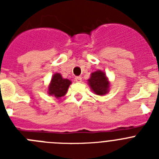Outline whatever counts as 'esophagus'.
<instances>
[{
	"label": "esophagus",
	"instance_id": "34e87169",
	"mask_svg": "<svg viewBox=\"0 0 159 159\" xmlns=\"http://www.w3.org/2000/svg\"><path fill=\"white\" fill-rule=\"evenodd\" d=\"M75 81L77 83H81L82 82V78L80 76H76L75 78Z\"/></svg>",
	"mask_w": 159,
	"mask_h": 159
}]
</instances>
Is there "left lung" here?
<instances>
[{
	"label": "left lung",
	"mask_w": 159,
	"mask_h": 159,
	"mask_svg": "<svg viewBox=\"0 0 159 159\" xmlns=\"http://www.w3.org/2000/svg\"><path fill=\"white\" fill-rule=\"evenodd\" d=\"M88 84L91 90L97 95H105L110 91V81L106 73L101 70H97L91 74Z\"/></svg>",
	"instance_id": "1"
}]
</instances>
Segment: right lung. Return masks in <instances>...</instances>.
<instances>
[{
	"label": "right lung",
	"mask_w": 159,
	"mask_h": 159,
	"mask_svg": "<svg viewBox=\"0 0 159 159\" xmlns=\"http://www.w3.org/2000/svg\"><path fill=\"white\" fill-rule=\"evenodd\" d=\"M70 84H71V81L68 79L63 78L60 73H55L48 87V94L60 99L66 95Z\"/></svg>",
	"instance_id": "add662e5"
}]
</instances>
